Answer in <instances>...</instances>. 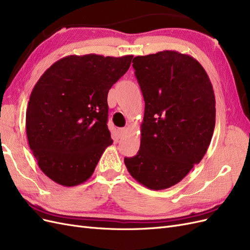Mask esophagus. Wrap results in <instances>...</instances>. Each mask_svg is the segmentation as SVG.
<instances>
[{"mask_svg": "<svg viewBox=\"0 0 250 250\" xmlns=\"http://www.w3.org/2000/svg\"><path fill=\"white\" fill-rule=\"evenodd\" d=\"M125 132H126V128H119V129H118V135H119V138H122L123 135L125 134Z\"/></svg>", "mask_w": 250, "mask_h": 250, "instance_id": "esophagus-1", "label": "esophagus"}]
</instances>
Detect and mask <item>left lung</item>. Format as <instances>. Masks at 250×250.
I'll use <instances>...</instances> for the list:
<instances>
[{
	"label": "left lung",
	"mask_w": 250,
	"mask_h": 250,
	"mask_svg": "<svg viewBox=\"0 0 250 250\" xmlns=\"http://www.w3.org/2000/svg\"><path fill=\"white\" fill-rule=\"evenodd\" d=\"M132 62L145 113L139 152L124 163L141 185L164 190L178 184L207 153L216 120L214 89L190 55L166 50Z\"/></svg>",
	"instance_id": "1"
}]
</instances>
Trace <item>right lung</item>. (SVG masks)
I'll use <instances>...</instances> for the list:
<instances>
[{
	"label": "right lung",
	"mask_w": 250,
	"mask_h": 250,
	"mask_svg": "<svg viewBox=\"0 0 250 250\" xmlns=\"http://www.w3.org/2000/svg\"><path fill=\"white\" fill-rule=\"evenodd\" d=\"M132 55L87 54L59 59L30 95L26 132L41 170L64 187L93 175L112 144L107 127V94L128 71Z\"/></svg>",
	"instance_id": "1"
}]
</instances>
